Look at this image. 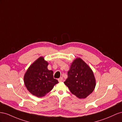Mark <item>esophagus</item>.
I'll list each match as a JSON object with an SVG mask.
<instances>
[{"label": "esophagus", "instance_id": "1", "mask_svg": "<svg viewBox=\"0 0 122 122\" xmlns=\"http://www.w3.org/2000/svg\"><path fill=\"white\" fill-rule=\"evenodd\" d=\"M63 78H62V77H60V78H59V79H58V81L59 82H61V81H63Z\"/></svg>", "mask_w": 122, "mask_h": 122}]
</instances>
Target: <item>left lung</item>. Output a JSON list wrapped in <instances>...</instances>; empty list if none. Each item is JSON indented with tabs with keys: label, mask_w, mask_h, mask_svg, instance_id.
<instances>
[{
	"label": "left lung",
	"mask_w": 122,
	"mask_h": 122,
	"mask_svg": "<svg viewBox=\"0 0 122 122\" xmlns=\"http://www.w3.org/2000/svg\"><path fill=\"white\" fill-rule=\"evenodd\" d=\"M67 75L64 84L78 98H86L93 91L96 80L93 71L81 59L76 58L73 61Z\"/></svg>",
	"instance_id": "obj_1"
}]
</instances>
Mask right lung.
<instances>
[{"label": "right lung", "instance_id": "1", "mask_svg": "<svg viewBox=\"0 0 122 122\" xmlns=\"http://www.w3.org/2000/svg\"><path fill=\"white\" fill-rule=\"evenodd\" d=\"M47 62L41 57L30 66L24 75V82L26 88L37 97L45 96L59 83L54 78L53 71L47 69Z\"/></svg>", "mask_w": 122, "mask_h": 122}]
</instances>
